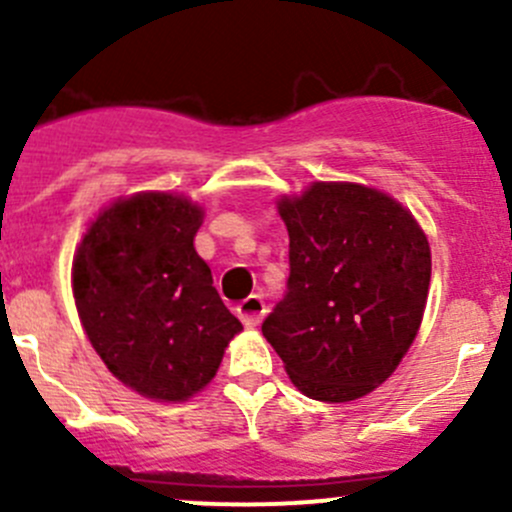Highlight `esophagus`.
Masks as SVG:
<instances>
[{
    "label": "esophagus",
    "mask_w": 512,
    "mask_h": 512,
    "mask_svg": "<svg viewBox=\"0 0 512 512\" xmlns=\"http://www.w3.org/2000/svg\"><path fill=\"white\" fill-rule=\"evenodd\" d=\"M265 312V299H262L260 294H250V297L242 299V302L237 304V317L242 319L245 327H257V324L262 322V317H265Z\"/></svg>",
    "instance_id": "esophagus-1"
}]
</instances>
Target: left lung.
I'll return each mask as SVG.
<instances>
[{
	"label": "left lung",
	"instance_id": "obj_1",
	"mask_svg": "<svg viewBox=\"0 0 512 512\" xmlns=\"http://www.w3.org/2000/svg\"><path fill=\"white\" fill-rule=\"evenodd\" d=\"M285 297L262 322L309 399L342 404L384 384L414 344L431 250L414 215L356 183H314L285 198Z\"/></svg>",
	"mask_w": 512,
	"mask_h": 512
}]
</instances>
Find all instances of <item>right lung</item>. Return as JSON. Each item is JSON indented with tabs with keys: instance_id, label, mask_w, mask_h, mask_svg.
<instances>
[{
	"instance_id": "1",
	"label": "right lung",
	"mask_w": 512,
	"mask_h": 512,
	"mask_svg": "<svg viewBox=\"0 0 512 512\" xmlns=\"http://www.w3.org/2000/svg\"><path fill=\"white\" fill-rule=\"evenodd\" d=\"M203 210L138 193L103 210L74 257V297L91 344L118 381L158 401L210 384L242 329L195 252Z\"/></svg>"
}]
</instances>
